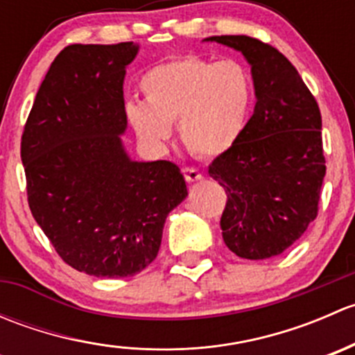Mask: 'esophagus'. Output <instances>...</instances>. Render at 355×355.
<instances>
[{"label":"esophagus","instance_id":"esophagus-1","mask_svg":"<svg viewBox=\"0 0 355 355\" xmlns=\"http://www.w3.org/2000/svg\"><path fill=\"white\" fill-rule=\"evenodd\" d=\"M182 173H184L185 180L187 182H198L202 178V173H200L198 168H194V166H184L182 168Z\"/></svg>","mask_w":355,"mask_h":355}]
</instances>
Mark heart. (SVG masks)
Wrapping results in <instances>:
<instances>
[{
  "mask_svg": "<svg viewBox=\"0 0 355 355\" xmlns=\"http://www.w3.org/2000/svg\"><path fill=\"white\" fill-rule=\"evenodd\" d=\"M146 103L130 101L125 114L142 142L161 148L178 121L182 142L198 156H220L234 148L249 118L252 80L237 60L211 62L178 56L141 78Z\"/></svg>",
  "mask_w": 355,
  "mask_h": 355,
  "instance_id": "b5f03b06",
  "label": "heart"
}]
</instances>
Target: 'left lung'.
<instances>
[{
  "label": "left lung",
  "instance_id": "obj_1",
  "mask_svg": "<svg viewBox=\"0 0 355 355\" xmlns=\"http://www.w3.org/2000/svg\"><path fill=\"white\" fill-rule=\"evenodd\" d=\"M245 56L256 106L237 144L207 166L223 185V241L244 259H268L302 237L320 209L327 173L321 111L295 67L268 42L213 35Z\"/></svg>",
  "mask_w": 355,
  "mask_h": 355
}]
</instances>
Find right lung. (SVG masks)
<instances>
[{
  "label": "right lung",
  "mask_w": 355,
  "mask_h": 355,
  "mask_svg": "<svg viewBox=\"0 0 355 355\" xmlns=\"http://www.w3.org/2000/svg\"><path fill=\"white\" fill-rule=\"evenodd\" d=\"M132 42L67 46L49 67L25 121L22 157L31 213L58 256L106 278L156 259L168 213L187 196L171 161H130L125 67Z\"/></svg>",
  "instance_id": "add662e5"
}]
</instances>
